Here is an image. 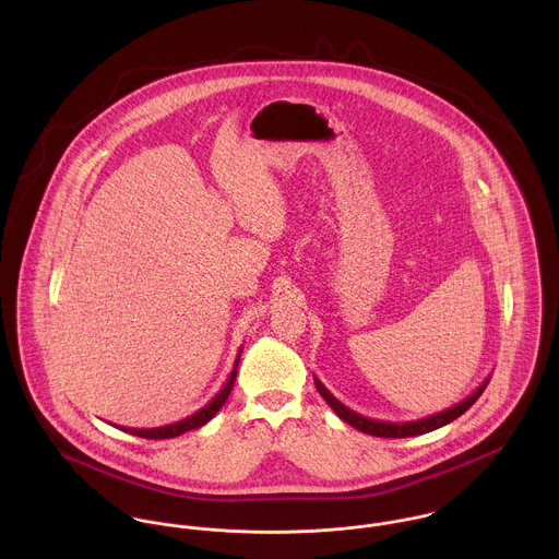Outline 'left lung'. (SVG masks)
<instances>
[{"label":"left lung","instance_id":"1","mask_svg":"<svg viewBox=\"0 0 559 559\" xmlns=\"http://www.w3.org/2000/svg\"><path fill=\"white\" fill-rule=\"evenodd\" d=\"M490 377H486L481 381L476 392H472V396H467L465 400H461L459 404L441 411V413H435V415H428V417H421V419H415V421H381V419H370V417H364L355 411H350L346 404H342L340 400L335 399L319 379L314 377V383H317V390H319L320 396L324 399V402L335 411V415L340 419H344L346 424H350L353 428L366 432V435H372V437H385V439H402V437H417V435H426V432H432L450 421H454L456 417H461L476 400L481 396V392L486 390Z\"/></svg>","mask_w":559,"mask_h":559}]
</instances>
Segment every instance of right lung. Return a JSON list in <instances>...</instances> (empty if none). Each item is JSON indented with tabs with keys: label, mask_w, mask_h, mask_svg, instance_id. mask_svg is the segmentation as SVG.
Wrapping results in <instances>:
<instances>
[{
	"label": "right lung",
	"mask_w": 559,
	"mask_h": 559,
	"mask_svg": "<svg viewBox=\"0 0 559 559\" xmlns=\"http://www.w3.org/2000/svg\"><path fill=\"white\" fill-rule=\"evenodd\" d=\"M240 353H242V348H240L239 355H237V359H235V368H233V372H230L226 385L219 390V394H217L215 399H211V402L204 404L200 411L191 413L189 417H185V419H180V421H174V424H167V426H159V428H122V430L129 432V435L142 437V439H171V437H178V435H182V432H189V430H195V428L209 424V421L217 415V411L224 406V402L228 400L233 388H235Z\"/></svg>",
	"instance_id": "1"
}]
</instances>
